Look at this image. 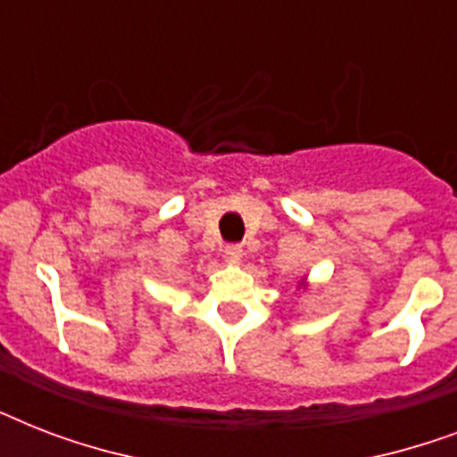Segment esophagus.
I'll list each match as a JSON object with an SVG mask.
<instances>
[{"mask_svg":"<svg viewBox=\"0 0 457 457\" xmlns=\"http://www.w3.org/2000/svg\"><path fill=\"white\" fill-rule=\"evenodd\" d=\"M222 253H225V261H229V263H237L239 258H242V246L239 244H229V246H225L222 249Z\"/></svg>","mask_w":457,"mask_h":457,"instance_id":"esophagus-1","label":"esophagus"}]
</instances>
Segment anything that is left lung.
I'll list each match as a JSON object with an SVG mask.
<instances>
[{
  "mask_svg": "<svg viewBox=\"0 0 457 457\" xmlns=\"http://www.w3.org/2000/svg\"><path fill=\"white\" fill-rule=\"evenodd\" d=\"M296 287H299V289H308V278L303 275V278L299 279V285H296Z\"/></svg>",
  "mask_w": 457,
  "mask_h": 457,
  "instance_id": "left-lung-1",
  "label": "left lung"
}]
</instances>
